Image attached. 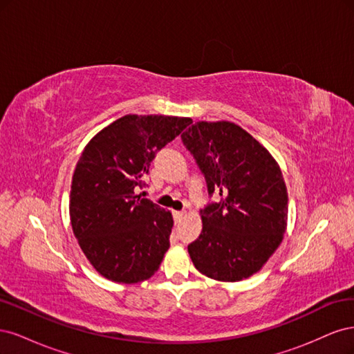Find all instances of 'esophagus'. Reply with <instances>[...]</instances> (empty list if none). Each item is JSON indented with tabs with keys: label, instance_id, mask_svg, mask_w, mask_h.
Here are the masks:
<instances>
[{
	"label": "esophagus",
	"instance_id": "34e87169",
	"mask_svg": "<svg viewBox=\"0 0 354 354\" xmlns=\"http://www.w3.org/2000/svg\"><path fill=\"white\" fill-rule=\"evenodd\" d=\"M183 216H185V211H174V218H176L177 223H178L181 218H183Z\"/></svg>",
	"mask_w": 354,
	"mask_h": 354
}]
</instances>
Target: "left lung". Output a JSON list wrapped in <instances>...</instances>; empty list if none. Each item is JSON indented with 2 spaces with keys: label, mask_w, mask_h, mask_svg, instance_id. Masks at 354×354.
I'll list each match as a JSON object with an SVG mask.
<instances>
[{
  "label": "left lung",
  "mask_w": 354,
  "mask_h": 354,
  "mask_svg": "<svg viewBox=\"0 0 354 354\" xmlns=\"http://www.w3.org/2000/svg\"><path fill=\"white\" fill-rule=\"evenodd\" d=\"M181 140L220 202L199 211L202 232L187 246L196 270L211 279L238 282L270 259L283 239L288 192L270 152L239 125L199 121Z\"/></svg>",
  "instance_id": "8db88e82"
}]
</instances>
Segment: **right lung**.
<instances>
[{
  "mask_svg": "<svg viewBox=\"0 0 354 354\" xmlns=\"http://www.w3.org/2000/svg\"><path fill=\"white\" fill-rule=\"evenodd\" d=\"M190 118L125 115L84 147L72 176L69 216L95 272L118 283L152 277L169 248L173 216L137 195L155 155Z\"/></svg>",
  "mask_w": 354,
  "mask_h": 354,
  "instance_id": "1",
  "label": "right lung"
}]
</instances>
